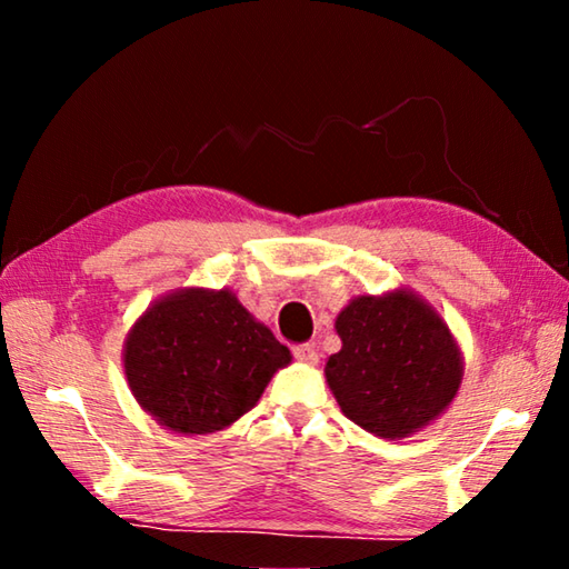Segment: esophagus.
Here are the masks:
<instances>
[{
	"label": "esophagus",
	"mask_w": 569,
	"mask_h": 569,
	"mask_svg": "<svg viewBox=\"0 0 569 569\" xmlns=\"http://www.w3.org/2000/svg\"><path fill=\"white\" fill-rule=\"evenodd\" d=\"M293 356L298 361H303L308 366H316L319 363V353H316V349L311 343H301V346H293Z\"/></svg>",
	"instance_id": "obj_1"
}]
</instances>
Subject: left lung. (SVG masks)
Returning <instances> with one entry per match:
<instances>
[{
    "instance_id": "obj_1",
    "label": "left lung",
    "mask_w": 569,
    "mask_h": 569,
    "mask_svg": "<svg viewBox=\"0 0 569 569\" xmlns=\"http://www.w3.org/2000/svg\"><path fill=\"white\" fill-rule=\"evenodd\" d=\"M341 351L326 383L346 419L397 441L439 419L465 377V353L441 313L407 286L356 296L336 316Z\"/></svg>"
}]
</instances>
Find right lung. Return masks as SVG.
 <instances>
[{"mask_svg": "<svg viewBox=\"0 0 569 569\" xmlns=\"http://www.w3.org/2000/svg\"><path fill=\"white\" fill-rule=\"evenodd\" d=\"M291 359L230 288L203 286L152 301L122 346L134 401L162 429L186 437L233 427Z\"/></svg>", "mask_w": 569, "mask_h": 569, "instance_id": "1", "label": "right lung"}]
</instances>
